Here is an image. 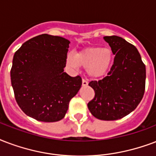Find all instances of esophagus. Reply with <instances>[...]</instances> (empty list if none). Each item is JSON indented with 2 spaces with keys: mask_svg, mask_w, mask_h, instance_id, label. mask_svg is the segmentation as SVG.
Segmentation results:
<instances>
[{
  "mask_svg": "<svg viewBox=\"0 0 156 156\" xmlns=\"http://www.w3.org/2000/svg\"><path fill=\"white\" fill-rule=\"evenodd\" d=\"M87 82L86 80H84V79H83V81H82V85H83V87H86L87 86Z\"/></svg>",
  "mask_w": 156,
  "mask_h": 156,
  "instance_id": "obj_1",
  "label": "esophagus"
}]
</instances>
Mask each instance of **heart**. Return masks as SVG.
<instances>
[{
    "instance_id": "obj_1",
    "label": "heart",
    "mask_w": 156,
    "mask_h": 156,
    "mask_svg": "<svg viewBox=\"0 0 156 156\" xmlns=\"http://www.w3.org/2000/svg\"><path fill=\"white\" fill-rule=\"evenodd\" d=\"M67 65L73 69L85 67L86 73L91 78H100L109 71L114 62V55L110 48L96 46L86 47L74 55L67 56Z\"/></svg>"
}]
</instances>
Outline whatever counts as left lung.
I'll list each match as a JSON object with an SVG mask.
<instances>
[{"label": "left lung", "mask_w": 156, "mask_h": 156, "mask_svg": "<svg viewBox=\"0 0 156 156\" xmlns=\"http://www.w3.org/2000/svg\"><path fill=\"white\" fill-rule=\"evenodd\" d=\"M115 55L108 75L89 86L95 97L87 104L90 112L101 120H117L133 112L145 92L146 66L136 47L118 36L104 37Z\"/></svg>", "instance_id": "left-lung-1"}]
</instances>
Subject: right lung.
Returning <instances> with one entry per match:
<instances>
[{
  "instance_id": "right-lung-1",
  "label": "right lung",
  "mask_w": 156,
  "mask_h": 156,
  "mask_svg": "<svg viewBox=\"0 0 156 156\" xmlns=\"http://www.w3.org/2000/svg\"><path fill=\"white\" fill-rule=\"evenodd\" d=\"M69 43L61 37L41 34L15 53L12 87L19 106L29 117L46 123L61 120L79 91L80 76L64 72Z\"/></svg>"
}]
</instances>
